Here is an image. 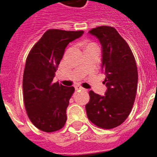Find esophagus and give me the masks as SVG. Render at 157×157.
Segmentation results:
<instances>
[{
    "label": "esophagus",
    "instance_id": "1",
    "mask_svg": "<svg viewBox=\"0 0 157 157\" xmlns=\"http://www.w3.org/2000/svg\"><path fill=\"white\" fill-rule=\"evenodd\" d=\"M75 89L76 90H83V89H84V88H83L82 87L80 86V85H76V86H75Z\"/></svg>",
    "mask_w": 157,
    "mask_h": 157
}]
</instances>
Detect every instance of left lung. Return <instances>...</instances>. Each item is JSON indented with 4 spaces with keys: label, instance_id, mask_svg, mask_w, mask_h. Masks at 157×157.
I'll return each instance as SVG.
<instances>
[{
    "label": "left lung",
    "instance_id": "obj_1",
    "mask_svg": "<svg viewBox=\"0 0 157 157\" xmlns=\"http://www.w3.org/2000/svg\"><path fill=\"white\" fill-rule=\"evenodd\" d=\"M102 46V69L107 90L105 95L90 91L85 106L88 119L98 127L113 129L129 116L135 100L138 73L135 58L116 29L101 26L89 31Z\"/></svg>",
    "mask_w": 157,
    "mask_h": 157
}]
</instances>
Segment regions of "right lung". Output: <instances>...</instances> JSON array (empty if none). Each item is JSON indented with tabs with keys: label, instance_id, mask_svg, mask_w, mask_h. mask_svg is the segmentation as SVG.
<instances>
[{
	"label": "right lung",
	"instance_id": "obj_1",
	"mask_svg": "<svg viewBox=\"0 0 157 157\" xmlns=\"http://www.w3.org/2000/svg\"><path fill=\"white\" fill-rule=\"evenodd\" d=\"M83 34V31L50 29L28 54L23 77L24 106L31 122L42 131L51 133L65 126L75 88L53 83V79L65 47Z\"/></svg>",
	"mask_w": 157,
	"mask_h": 157
}]
</instances>
